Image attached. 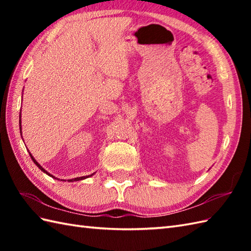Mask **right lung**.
<instances>
[{
	"instance_id": "1",
	"label": "right lung",
	"mask_w": 251,
	"mask_h": 251,
	"mask_svg": "<svg viewBox=\"0 0 251 251\" xmlns=\"http://www.w3.org/2000/svg\"><path fill=\"white\" fill-rule=\"evenodd\" d=\"M19 126H20V129H21V124H20V117H19ZM30 156H31V158H32V161H33V162H34V163L36 164V166H37V167H39V168H40L41 170H43V172H44V173H46L47 175H50L49 173H47V172H46V170H45V169H44L43 167H42V166H41V165H40L39 163H37V162L35 161V159H34V157H33V156H32V155H31V154H30ZM50 177H52V176H51V175H50ZM90 176H92V175H90ZM87 177H88V176H85V177H78V178H75V179H72V180H69V181H77V180H82V179H85V178H87Z\"/></svg>"
}]
</instances>
